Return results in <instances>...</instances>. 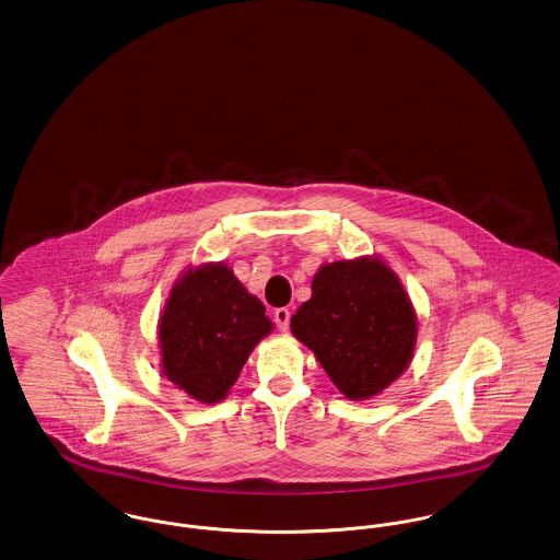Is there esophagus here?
<instances>
[{"label": "esophagus", "mask_w": 560, "mask_h": 560, "mask_svg": "<svg viewBox=\"0 0 560 560\" xmlns=\"http://www.w3.org/2000/svg\"><path fill=\"white\" fill-rule=\"evenodd\" d=\"M272 319H275V325H277L281 331H288V329H290V319H292V311H290V308H277L275 315H272Z\"/></svg>", "instance_id": "obj_1"}]
</instances>
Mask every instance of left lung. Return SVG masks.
<instances>
[{"instance_id":"obj_1","label":"left lung","mask_w":560,"mask_h":560,"mask_svg":"<svg viewBox=\"0 0 560 560\" xmlns=\"http://www.w3.org/2000/svg\"><path fill=\"white\" fill-rule=\"evenodd\" d=\"M293 336L348 399H370L411 361L418 323L397 275L377 258L334 262L292 317Z\"/></svg>"}]
</instances>
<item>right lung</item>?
I'll return each instance as SVG.
<instances>
[{
  "label": "right lung",
  "mask_w": 560,
  "mask_h": 560,
  "mask_svg": "<svg viewBox=\"0 0 560 560\" xmlns=\"http://www.w3.org/2000/svg\"><path fill=\"white\" fill-rule=\"evenodd\" d=\"M268 331L265 304L247 293L231 268L188 270L161 315L163 373L192 399H224Z\"/></svg>",
  "instance_id": "add662e5"
}]
</instances>
